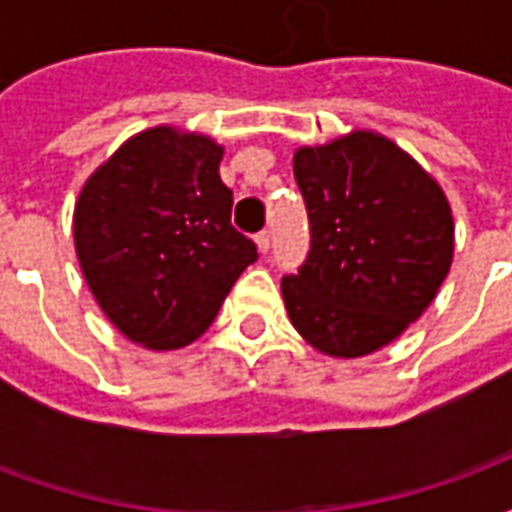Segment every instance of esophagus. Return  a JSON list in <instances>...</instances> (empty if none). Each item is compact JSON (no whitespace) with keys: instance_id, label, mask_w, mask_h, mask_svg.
Listing matches in <instances>:
<instances>
[{"instance_id":"34e87169","label":"esophagus","mask_w":512,"mask_h":512,"mask_svg":"<svg viewBox=\"0 0 512 512\" xmlns=\"http://www.w3.org/2000/svg\"><path fill=\"white\" fill-rule=\"evenodd\" d=\"M255 244H257V249L266 255L268 249H271V233H268V230H260V233L255 235Z\"/></svg>"}]
</instances>
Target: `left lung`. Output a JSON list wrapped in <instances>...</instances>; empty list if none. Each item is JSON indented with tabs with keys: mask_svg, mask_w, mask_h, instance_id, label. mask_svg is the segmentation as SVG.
Listing matches in <instances>:
<instances>
[{
	"mask_svg": "<svg viewBox=\"0 0 512 512\" xmlns=\"http://www.w3.org/2000/svg\"><path fill=\"white\" fill-rule=\"evenodd\" d=\"M293 175L310 252L299 274L282 277L290 323L321 354H373L439 293L452 263L450 202L414 158L373 131L299 147Z\"/></svg>",
	"mask_w": 512,
	"mask_h": 512,
	"instance_id": "obj_1",
	"label": "left lung"
}]
</instances>
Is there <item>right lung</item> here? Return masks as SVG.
Here are the masks:
<instances>
[{
	"instance_id": "right-lung-1",
	"label": "right lung",
	"mask_w": 512,
	"mask_h": 512,
	"mask_svg": "<svg viewBox=\"0 0 512 512\" xmlns=\"http://www.w3.org/2000/svg\"><path fill=\"white\" fill-rule=\"evenodd\" d=\"M222 147L158 126L128 139L84 183L73 211L79 266L98 307L128 340L194 343L257 246L233 227Z\"/></svg>"
}]
</instances>
